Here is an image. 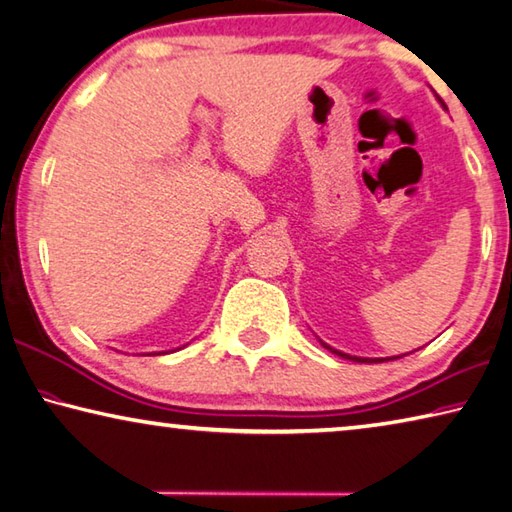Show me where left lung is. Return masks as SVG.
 <instances>
[{
  "label": "left lung",
  "instance_id": "obj_1",
  "mask_svg": "<svg viewBox=\"0 0 512 512\" xmlns=\"http://www.w3.org/2000/svg\"><path fill=\"white\" fill-rule=\"evenodd\" d=\"M327 347V345H324ZM327 349H331V347H327ZM333 353H338V356H342V358H349V360H358V362H371V360H367V358H351V356H347V353H340V351H336V349H331ZM374 362H383V360H374Z\"/></svg>",
  "mask_w": 512,
  "mask_h": 512
}]
</instances>
